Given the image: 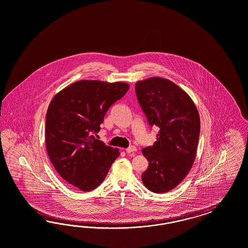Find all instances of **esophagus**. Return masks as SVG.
<instances>
[{"instance_id":"1","label":"esophagus","mask_w":248,"mask_h":248,"mask_svg":"<svg viewBox=\"0 0 248 248\" xmlns=\"http://www.w3.org/2000/svg\"><path fill=\"white\" fill-rule=\"evenodd\" d=\"M136 151V147L135 146H130V147H128L125 149V152L127 153V154H130V153H134Z\"/></svg>"}]
</instances>
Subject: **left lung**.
Returning <instances> with one entry per match:
<instances>
[{
  "label": "left lung",
  "instance_id": "obj_1",
  "mask_svg": "<svg viewBox=\"0 0 248 248\" xmlns=\"http://www.w3.org/2000/svg\"><path fill=\"white\" fill-rule=\"evenodd\" d=\"M135 92L151 126L160 129L154 145L142 151L149 162L142 180L151 192L166 193L186 178L195 162L199 113L187 93L168 79L138 81Z\"/></svg>",
  "mask_w": 248,
  "mask_h": 248
}]
</instances>
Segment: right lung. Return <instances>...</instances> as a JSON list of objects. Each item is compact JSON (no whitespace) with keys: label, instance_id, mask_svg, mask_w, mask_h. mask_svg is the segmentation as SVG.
<instances>
[{"label":"right lung","instance_id":"add662e5","mask_svg":"<svg viewBox=\"0 0 248 248\" xmlns=\"http://www.w3.org/2000/svg\"><path fill=\"white\" fill-rule=\"evenodd\" d=\"M129 90L123 82L81 80L53 96L46 114L45 145L53 167L75 188L88 192L98 187L118 148L95 139L108 109Z\"/></svg>","mask_w":248,"mask_h":248}]
</instances>
